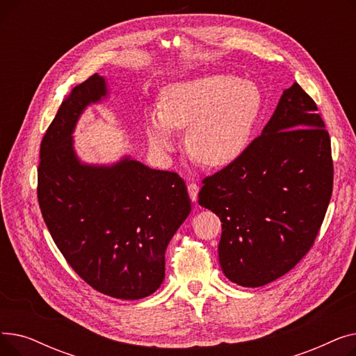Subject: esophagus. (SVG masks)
I'll return each mask as SVG.
<instances>
[{"label": "esophagus", "instance_id": "obj_1", "mask_svg": "<svg viewBox=\"0 0 356 356\" xmlns=\"http://www.w3.org/2000/svg\"><path fill=\"white\" fill-rule=\"evenodd\" d=\"M188 192H189V196H191V200L192 202H196L197 200V193H199V186L196 183H191L188 186Z\"/></svg>", "mask_w": 356, "mask_h": 356}]
</instances>
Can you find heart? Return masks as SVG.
<instances>
[{
  "mask_svg": "<svg viewBox=\"0 0 356 356\" xmlns=\"http://www.w3.org/2000/svg\"><path fill=\"white\" fill-rule=\"evenodd\" d=\"M263 92L252 81L211 73L167 85L159 111L147 115V137L157 153L176 147L173 129H186L191 156L207 167H225L248 149L261 112Z\"/></svg>",
  "mask_w": 356,
  "mask_h": 356,
  "instance_id": "obj_1",
  "label": "heart"
}]
</instances>
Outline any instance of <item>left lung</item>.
I'll return each instance as SVG.
<instances>
[{
    "label": "left lung",
    "instance_id": "1",
    "mask_svg": "<svg viewBox=\"0 0 356 356\" xmlns=\"http://www.w3.org/2000/svg\"><path fill=\"white\" fill-rule=\"evenodd\" d=\"M293 83L241 159L203 180L199 204L222 222L219 264L232 283L261 287L313 245L333 188L329 133Z\"/></svg>",
    "mask_w": 356,
    "mask_h": 356
}]
</instances>
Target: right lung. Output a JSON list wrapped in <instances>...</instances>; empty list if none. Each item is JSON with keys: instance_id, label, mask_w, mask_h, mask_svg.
Returning <instances> with one entry per match:
<instances>
[{"instance_id": "obj_1", "label": "right lung", "mask_w": 356, "mask_h": 356, "mask_svg": "<svg viewBox=\"0 0 356 356\" xmlns=\"http://www.w3.org/2000/svg\"><path fill=\"white\" fill-rule=\"evenodd\" d=\"M111 95L105 76L74 86L40 145L37 196L47 229L70 267L106 296L138 300L164 280L168 242L192 211L184 181L124 154L86 163L73 133L88 106Z\"/></svg>"}]
</instances>
